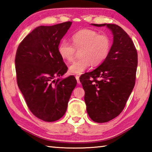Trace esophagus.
I'll list each match as a JSON object with an SVG mask.
<instances>
[{
	"label": "esophagus",
	"mask_w": 152,
	"mask_h": 152,
	"mask_svg": "<svg viewBox=\"0 0 152 152\" xmlns=\"http://www.w3.org/2000/svg\"><path fill=\"white\" fill-rule=\"evenodd\" d=\"M80 76H76V79L77 80V82H78V84H80Z\"/></svg>",
	"instance_id": "esophagus-1"
}]
</instances>
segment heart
Wrapping results in <instances>:
<instances>
[{
	"instance_id": "1",
	"label": "heart",
	"mask_w": 152,
	"mask_h": 152,
	"mask_svg": "<svg viewBox=\"0 0 152 152\" xmlns=\"http://www.w3.org/2000/svg\"><path fill=\"white\" fill-rule=\"evenodd\" d=\"M73 45L67 40L61 41L58 46V53L63 60H73L76 50H81L80 60L74 61L69 67L72 74H82L92 64H101L109 55L111 48V40L107 35L92 29L80 30L72 37Z\"/></svg>"
}]
</instances>
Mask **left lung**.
Wrapping results in <instances>:
<instances>
[{
  "mask_svg": "<svg viewBox=\"0 0 152 152\" xmlns=\"http://www.w3.org/2000/svg\"><path fill=\"white\" fill-rule=\"evenodd\" d=\"M91 25L106 26L113 35V45L103 62L80 77L88 116L94 122L105 123L122 112L134 88L137 53L132 39L119 25Z\"/></svg>",
  "mask_w": 152,
  "mask_h": 152,
  "instance_id": "8db88e82",
  "label": "left lung"
}]
</instances>
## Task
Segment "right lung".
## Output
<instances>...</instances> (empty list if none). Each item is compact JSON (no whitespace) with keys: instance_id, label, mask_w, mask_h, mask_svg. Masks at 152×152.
I'll return each mask as SVG.
<instances>
[{"instance_id":"obj_1","label":"right lung","mask_w":152,"mask_h":152,"mask_svg":"<svg viewBox=\"0 0 152 152\" xmlns=\"http://www.w3.org/2000/svg\"><path fill=\"white\" fill-rule=\"evenodd\" d=\"M72 23L39 26L25 37L15 56L18 86L33 115L47 122L64 116L77 81L62 76L68 68L58 53L60 41Z\"/></svg>"}]
</instances>
